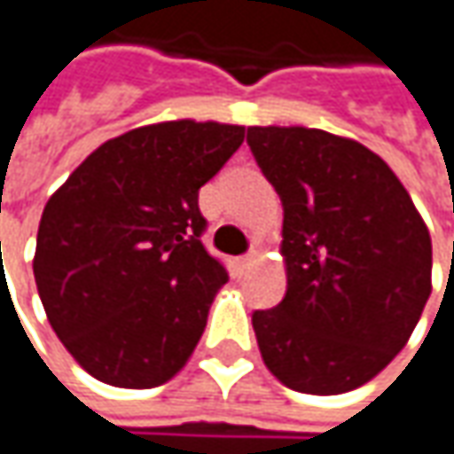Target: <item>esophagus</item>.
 <instances>
[{
	"label": "esophagus",
	"instance_id": "1",
	"mask_svg": "<svg viewBox=\"0 0 454 454\" xmlns=\"http://www.w3.org/2000/svg\"><path fill=\"white\" fill-rule=\"evenodd\" d=\"M255 253H247V255H242V258H238V268H239V273H247L253 265H255Z\"/></svg>",
	"mask_w": 454,
	"mask_h": 454
}]
</instances>
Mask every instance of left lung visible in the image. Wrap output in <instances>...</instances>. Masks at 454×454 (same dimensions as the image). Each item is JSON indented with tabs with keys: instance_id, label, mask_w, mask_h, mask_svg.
Listing matches in <instances>:
<instances>
[{
	"instance_id": "8db88e82",
	"label": "left lung",
	"mask_w": 454,
	"mask_h": 454,
	"mask_svg": "<svg viewBox=\"0 0 454 454\" xmlns=\"http://www.w3.org/2000/svg\"><path fill=\"white\" fill-rule=\"evenodd\" d=\"M284 204L286 296L253 314L262 363L284 386L334 396L380 373L432 294V238L373 150L317 127H247Z\"/></svg>"
}]
</instances>
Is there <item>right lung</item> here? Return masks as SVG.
I'll return each mask as SVG.
<instances>
[{
	"label": "right lung",
	"instance_id": "obj_1",
	"mask_svg": "<svg viewBox=\"0 0 454 454\" xmlns=\"http://www.w3.org/2000/svg\"><path fill=\"white\" fill-rule=\"evenodd\" d=\"M245 127L168 120L94 150L37 227L33 273L74 360L117 388H155L196 350L227 268L204 242L199 189Z\"/></svg>",
	"mask_w": 454,
	"mask_h": 454
}]
</instances>
